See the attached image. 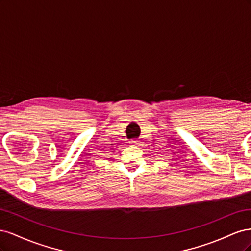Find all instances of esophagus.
Wrapping results in <instances>:
<instances>
[{"mask_svg": "<svg viewBox=\"0 0 251 251\" xmlns=\"http://www.w3.org/2000/svg\"><path fill=\"white\" fill-rule=\"evenodd\" d=\"M130 144L131 146H137V144H139V141L136 140V139H133L130 141Z\"/></svg>", "mask_w": 251, "mask_h": 251, "instance_id": "34e87169", "label": "esophagus"}]
</instances>
